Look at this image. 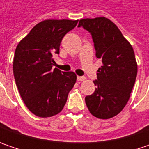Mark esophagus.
Here are the masks:
<instances>
[{
  "label": "esophagus",
  "mask_w": 149,
  "mask_h": 149,
  "mask_svg": "<svg viewBox=\"0 0 149 149\" xmlns=\"http://www.w3.org/2000/svg\"><path fill=\"white\" fill-rule=\"evenodd\" d=\"M77 79L79 81H84L86 79V78L84 77V76H77Z\"/></svg>",
  "instance_id": "obj_1"
}]
</instances>
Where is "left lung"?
<instances>
[{"instance_id":"8db88e82","label":"left lung","mask_w":149,"mask_h":149,"mask_svg":"<svg viewBox=\"0 0 149 149\" xmlns=\"http://www.w3.org/2000/svg\"><path fill=\"white\" fill-rule=\"evenodd\" d=\"M78 26H83L91 34L96 57L103 63L94 82V94L85 97L86 105L90 113L98 118L114 117L127 104L137 77L134 49L108 18L82 19Z\"/></svg>"}]
</instances>
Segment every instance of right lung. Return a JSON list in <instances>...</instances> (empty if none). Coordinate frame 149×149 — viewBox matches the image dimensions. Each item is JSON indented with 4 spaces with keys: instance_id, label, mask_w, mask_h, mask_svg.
Masks as SVG:
<instances>
[{
    "instance_id": "right-lung-1",
    "label": "right lung",
    "mask_w": 149,
    "mask_h": 149,
    "mask_svg": "<svg viewBox=\"0 0 149 149\" xmlns=\"http://www.w3.org/2000/svg\"><path fill=\"white\" fill-rule=\"evenodd\" d=\"M78 20H45L34 26L15 52L13 73L19 93L28 109L40 118L58 114L65 104L77 76L52 69V55Z\"/></svg>"
}]
</instances>
